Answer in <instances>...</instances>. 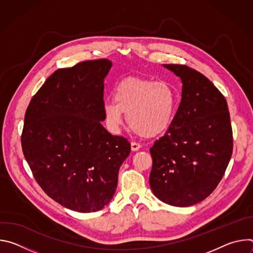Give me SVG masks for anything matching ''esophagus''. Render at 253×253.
Returning a JSON list of instances; mask_svg holds the SVG:
<instances>
[{
    "instance_id": "obj_1",
    "label": "esophagus",
    "mask_w": 253,
    "mask_h": 253,
    "mask_svg": "<svg viewBox=\"0 0 253 253\" xmlns=\"http://www.w3.org/2000/svg\"><path fill=\"white\" fill-rule=\"evenodd\" d=\"M140 148H141L140 144H138V143H136V142H132V143H131V150H132V151H138Z\"/></svg>"
}]
</instances>
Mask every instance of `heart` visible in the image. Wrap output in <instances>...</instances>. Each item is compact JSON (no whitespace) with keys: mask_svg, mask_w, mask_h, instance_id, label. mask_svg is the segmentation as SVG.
Segmentation results:
<instances>
[{"mask_svg":"<svg viewBox=\"0 0 253 253\" xmlns=\"http://www.w3.org/2000/svg\"><path fill=\"white\" fill-rule=\"evenodd\" d=\"M177 105V93L169 83L129 77L116 86L114 100L105 101L104 114L112 129L122 126L125 113L133 130L154 137L169 129Z\"/></svg>","mask_w":253,"mask_h":253,"instance_id":"b5f03b06","label":"heart"}]
</instances>
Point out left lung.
Segmentation results:
<instances>
[{"label":"left lung","mask_w":253,"mask_h":253,"mask_svg":"<svg viewBox=\"0 0 253 253\" xmlns=\"http://www.w3.org/2000/svg\"><path fill=\"white\" fill-rule=\"evenodd\" d=\"M182 81V98L164 136L150 148L149 184L161 201L194 205L217 187L232 155L227 102L200 72L186 65H163Z\"/></svg>","instance_id":"1"}]
</instances>
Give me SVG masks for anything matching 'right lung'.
Segmentation results:
<instances>
[{"instance_id": "obj_1", "label": "right lung", "mask_w": 253, "mask_h": 253, "mask_svg": "<svg viewBox=\"0 0 253 253\" xmlns=\"http://www.w3.org/2000/svg\"><path fill=\"white\" fill-rule=\"evenodd\" d=\"M107 59L56 70L25 114L21 143L36 181L53 200L78 212L101 210L113 198L131 146L102 125Z\"/></svg>"}]
</instances>
